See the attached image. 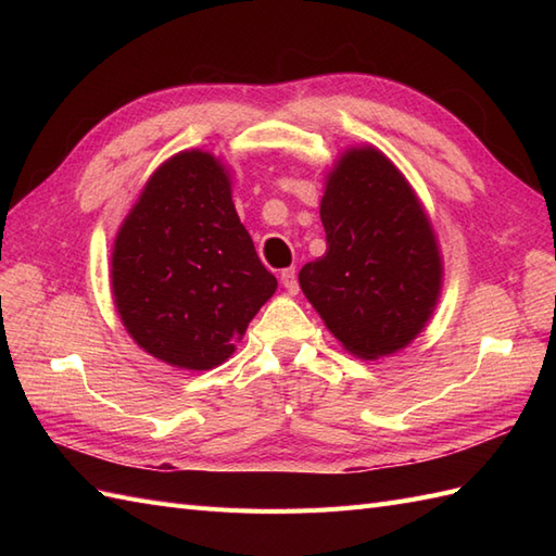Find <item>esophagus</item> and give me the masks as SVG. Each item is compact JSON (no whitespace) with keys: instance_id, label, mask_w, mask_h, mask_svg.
Returning a JSON list of instances; mask_svg holds the SVG:
<instances>
[{"instance_id":"34e87169","label":"esophagus","mask_w":556,"mask_h":556,"mask_svg":"<svg viewBox=\"0 0 556 556\" xmlns=\"http://www.w3.org/2000/svg\"><path fill=\"white\" fill-rule=\"evenodd\" d=\"M279 279H281V287L287 289V293H299V279H296V269L293 267H287V269H281V275H279Z\"/></svg>"}]
</instances>
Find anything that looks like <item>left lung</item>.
<instances>
[{
    "label": "left lung",
    "instance_id": "8db88e82",
    "mask_svg": "<svg viewBox=\"0 0 556 556\" xmlns=\"http://www.w3.org/2000/svg\"><path fill=\"white\" fill-rule=\"evenodd\" d=\"M327 253L299 271L301 289L353 356L408 346L442 291V257L420 200L392 160L351 148L329 172L320 203Z\"/></svg>",
    "mask_w": 556,
    "mask_h": 556
}]
</instances>
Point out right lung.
Returning a JSON list of instances; mask_svg holds the SVG:
<instances>
[{"label":"right lung","mask_w":556,"mask_h":556,"mask_svg":"<svg viewBox=\"0 0 556 556\" xmlns=\"http://www.w3.org/2000/svg\"><path fill=\"white\" fill-rule=\"evenodd\" d=\"M275 289L236 215L224 164L203 150L164 162L112 248L114 305L136 344L174 368L210 370Z\"/></svg>","instance_id":"right-lung-1"}]
</instances>
